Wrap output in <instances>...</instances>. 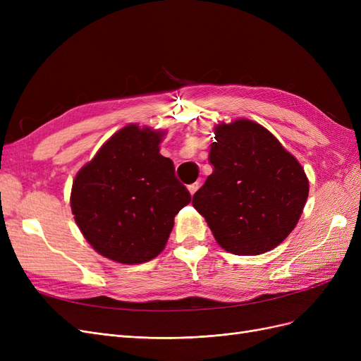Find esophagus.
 <instances>
[{"label":"esophagus","instance_id":"1","mask_svg":"<svg viewBox=\"0 0 361 361\" xmlns=\"http://www.w3.org/2000/svg\"><path fill=\"white\" fill-rule=\"evenodd\" d=\"M199 187H200L199 182H195V183H191V185H188V191H190V194H191V195H194V194H195V191L199 190Z\"/></svg>","mask_w":361,"mask_h":361}]
</instances>
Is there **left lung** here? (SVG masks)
<instances>
[{
  "label": "left lung",
  "instance_id": "obj_1",
  "mask_svg": "<svg viewBox=\"0 0 361 361\" xmlns=\"http://www.w3.org/2000/svg\"><path fill=\"white\" fill-rule=\"evenodd\" d=\"M215 140L214 171L192 195V206L228 253H267L297 226L307 176L279 140L251 120L218 125Z\"/></svg>",
  "mask_w": 361,
  "mask_h": 361
}]
</instances>
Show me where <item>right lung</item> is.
Returning a JSON list of instances; mask_svg holds the SVG:
<instances>
[{
    "label": "right lung",
    "instance_id": "add662e5",
    "mask_svg": "<svg viewBox=\"0 0 361 361\" xmlns=\"http://www.w3.org/2000/svg\"><path fill=\"white\" fill-rule=\"evenodd\" d=\"M161 133L129 125L80 170L71 207L84 238L102 256L143 264L166 247L176 215L191 202L173 161L159 154Z\"/></svg>",
    "mask_w": 361,
    "mask_h": 361
}]
</instances>
